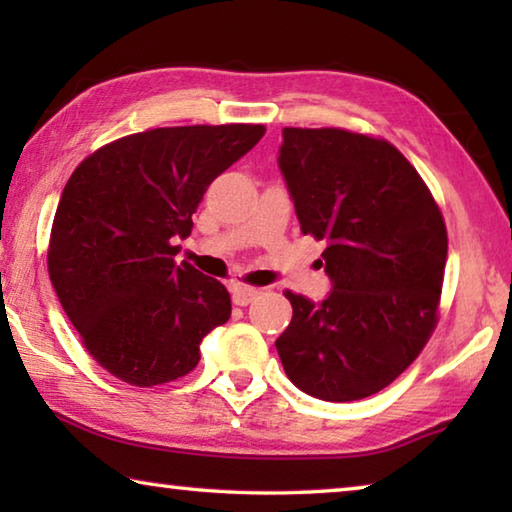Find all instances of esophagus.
Masks as SVG:
<instances>
[{
	"instance_id": "obj_1",
	"label": "esophagus",
	"mask_w": 512,
	"mask_h": 512,
	"mask_svg": "<svg viewBox=\"0 0 512 512\" xmlns=\"http://www.w3.org/2000/svg\"><path fill=\"white\" fill-rule=\"evenodd\" d=\"M257 296H259L257 289H248V287L232 289V302H235V305H239V307H248Z\"/></svg>"
}]
</instances>
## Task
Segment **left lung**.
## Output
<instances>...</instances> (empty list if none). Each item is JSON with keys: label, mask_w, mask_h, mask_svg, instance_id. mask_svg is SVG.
Instances as JSON below:
<instances>
[{"label": "left lung", "mask_w": 512, "mask_h": 512, "mask_svg": "<svg viewBox=\"0 0 512 512\" xmlns=\"http://www.w3.org/2000/svg\"><path fill=\"white\" fill-rule=\"evenodd\" d=\"M300 230L325 241L329 296L287 291L275 341L287 377L325 402L379 393L436 327L447 262L443 214L386 140L341 128H284L277 155Z\"/></svg>", "instance_id": "8db88e82"}]
</instances>
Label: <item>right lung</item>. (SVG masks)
Wrapping results in <instances>:
<instances>
[{"label": "right lung", "instance_id": "add662e5", "mask_svg": "<svg viewBox=\"0 0 512 512\" xmlns=\"http://www.w3.org/2000/svg\"><path fill=\"white\" fill-rule=\"evenodd\" d=\"M259 124L153 128L106 144L67 180L49 277L99 366L133 386L187 375L230 318L219 280L176 264L212 180L253 149Z\"/></svg>", "mask_w": 512, "mask_h": 512}]
</instances>
